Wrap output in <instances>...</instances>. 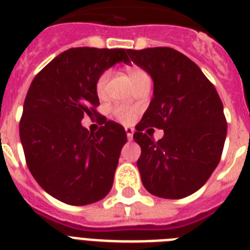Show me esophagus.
Wrapping results in <instances>:
<instances>
[{
    "label": "esophagus",
    "instance_id": "esophagus-1",
    "mask_svg": "<svg viewBox=\"0 0 250 250\" xmlns=\"http://www.w3.org/2000/svg\"><path fill=\"white\" fill-rule=\"evenodd\" d=\"M125 133H127V139H128V140H132L133 128H131V127H125Z\"/></svg>",
    "mask_w": 250,
    "mask_h": 250
}]
</instances>
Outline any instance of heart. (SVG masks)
I'll return each mask as SVG.
<instances>
[{
  "label": "heart",
  "instance_id": "1",
  "mask_svg": "<svg viewBox=\"0 0 250 250\" xmlns=\"http://www.w3.org/2000/svg\"><path fill=\"white\" fill-rule=\"evenodd\" d=\"M128 75L132 80L133 84L139 83L140 80L145 79V78H149L148 74L144 71V70H141V68H131L128 71ZM110 79V71H104L100 75V78L96 82V93L98 94V97H102L104 94L106 93V88H107V83H109ZM113 114L114 117L117 118L118 121L122 122V123H125V125H128L131 122L135 119L137 114V110L133 109V107H129V106L125 105H117L113 109Z\"/></svg>",
  "mask_w": 250,
  "mask_h": 250
}]
</instances>
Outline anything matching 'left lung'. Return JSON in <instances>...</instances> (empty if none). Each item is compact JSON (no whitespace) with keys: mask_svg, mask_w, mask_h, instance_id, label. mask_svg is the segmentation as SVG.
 I'll list each match as a JSON object with an SVG mask.
<instances>
[{"mask_svg":"<svg viewBox=\"0 0 250 250\" xmlns=\"http://www.w3.org/2000/svg\"><path fill=\"white\" fill-rule=\"evenodd\" d=\"M128 56L154 83L152 101L133 133L141 148V182L157 197H187L221 161L227 135L223 104L197 64L178 50L129 49ZM150 126L164 129L161 141L152 139Z\"/></svg>","mask_w":250,"mask_h":250,"instance_id":"obj_1","label":"left lung"}]
</instances>
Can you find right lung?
I'll return each mask as SVG.
<instances>
[{
	"instance_id": "add662e5",
	"label": "right lung",
	"mask_w": 250,
	"mask_h": 250,
	"mask_svg": "<svg viewBox=\"0 0 250 250\" xmlns=\"http://www.w3.org/2000/svg\"><path fill=\"white\" fill-rule=\"evenodd\" d=\"M125 49L71 48L49 62L25 96L19 135L25 162L45 192L68 205L93 204L109 193L125 128L106 121L96 82L118 62L129 63ZM88 115L102 127L89 133L80 122Z\"/></svg>"
}]
</instances>
